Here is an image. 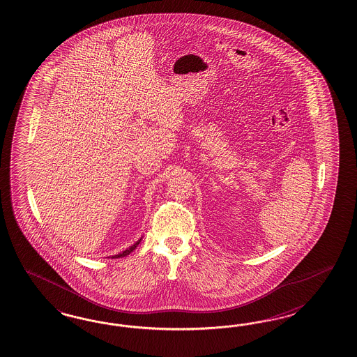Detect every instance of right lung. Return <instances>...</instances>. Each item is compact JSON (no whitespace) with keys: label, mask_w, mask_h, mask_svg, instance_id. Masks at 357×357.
Listing matches in <instances>:
<instances>
[{"label":"right lung","mask_w":357,"mask_h":357,"mask_svg":"<svg viewBox=\"0 0 357 357\" xmlns=\"http://www.w3.org/2000/svg\"><path fill=\"white\" fill-rule=\"evenodd\" d=\"M141 239H142V237L135 243V245H132L130 246V249L124 250L123 252H120V254H116V255H112V259H115V258H123V257H127V255H130V252L133 251V250L136 249L137 246H139V243L141 242Z\"/></svg>","instance_id":"add662e5"}]
</instances>
